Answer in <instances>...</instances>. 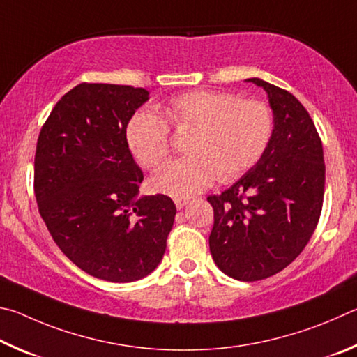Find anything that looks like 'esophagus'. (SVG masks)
Here are the masks:
<instances>
[{
  "mask_svg": "<svg viewBox=\"0 0 357 357\" xmlns=\"http://www.w3.org/2000/svg\"><path fill=\"white\" fill-rule=\"evenodd\" d=\"M175 207H177L178 210H182V208H185L186 207V205H188L190 204V201H188V199H175Z\"/></svg>",
  "mask_w": 357,
  "mask_h": 357,
  "instance_id": "obj_1",
  "label": "esophagus"
}]
</instances>
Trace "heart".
Returning a JSON list of instances; mask_svg holds the SVG:
<instances>
[{
  "mask_svg": "<svg viewBox=\"0 0 357 357\" xmlns=\"http://www.w3.org/2000/svg\"><path fill=\"white\" fill-rule=\"evenodd\" d=\"M175 128H192L185 158L169 161L152 177V186L175 199L204 191L215 180L246 172L264 156L274 130L271 109L257 100L229 92L190 91L161 105ZM156 112L137 111L125 128V139L142 167L155 169L169 153V128Z\"/></svg>",
  "mask_w": 357,
  "mask_h": 357,
  "instance_id": "heart-1",
  "label": "heart"
}]
</instances>
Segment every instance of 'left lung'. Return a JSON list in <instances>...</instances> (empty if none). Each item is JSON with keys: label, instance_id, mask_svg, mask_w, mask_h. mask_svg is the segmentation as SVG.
<instances>
[{"label": "left lung", "instance_id": "left-lung-1", "mask_svg": "<svg viewBox=\"0 0 357 357\" xmlns=\"http://www.w3.org/2000/svg\"><path fill=\"white\" fill-rule=\"evenodd\" d=\"M274 130L265 153L240 180L208 196L215 211L210 252L236 280L254 282L282 271L307 245L324 196L321 139L299 100L260 78Z\"/></svg>", "mask_w": 357, "mask_h": 357}]
</instances>
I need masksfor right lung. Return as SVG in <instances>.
<instances>
[{
    "label": "right lung",
    "mask_w": 357,
    "mask_h": 357,
    "mask_svg": "<svg viewBox=\"0 0 357 357\" xmlns=\"http://www.w3.org/2000/svg\"><path fill=\"white\" fill-rule=\"evenodd\" d=\"M149 91L81 83L50 112L37 141L34 192L59 249L81 270L135 282L166 251L177 208L165 195L139 196L142 171L125 128Z\"/></svg>",
    "instance_id": "1"
}]
</instances>
